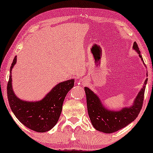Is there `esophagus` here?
<instances>
[{
    "label": "esophagus",
    "instance_id": "34e87169",
    "mask_svg": "<svg viewBox=\"0 0 153 153\" xmlns=\"http://www.w3.org/2000/svg\"><path fill=\"white\" fill-rule=\"evenodd\" d=\"M78 82H79V84H82V83H83L82 81H80V80H79V81H78Z\"/></svg>",
    "mask_w": 153,
    "mask_h": 153
}]
</instances>
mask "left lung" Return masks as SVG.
<instances>
[{
  "label": "left lung",
  "mask_w": 153,
  "mask_h": 153,
  "mask_svg": "<svg viewBox=\"0 0 153 153\" xmlns=\"http://www.w3.org/2000/svg\"><path fill=\"white\" fill-rule=\"evenodd\" d=\"M133 49L139 54L144 64L141 52L135 42L133 45ZM146 75L148 76V74ZM147 81L148 79H146L143 86L134 100L133 104L128 107H123L119 111H113L106 108L97 94L92 91L89 88L85 87L88 113L94 128L102 132L111 134L120 130L134 120L143 106L144 92Z\"/></svg>",
  "instance_id": "left-lung-1"
}]
</instances>
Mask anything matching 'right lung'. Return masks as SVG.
Listing matches in <instances>:
<instances>
[{
	"instance_id": "add662e5",
	"label": "right lung",
	"mask_w": 153,
	"mask_h": 153,
	"mask_svg": "<svg viewBox=\"0 0 153 153\" xmlns=\"http://www.w3.org/2000/svg\"><path fill=\"white\" fill-rule=\"evenodd\" d=\"M16 62L15 56L10 68L7 94L10 106L16 118L28 128L37 132H46L56 125L67 94L74 85V79L55 85L39 101H25L15 95L12 85V70Z\"/></svg>"
}]
</instances>
